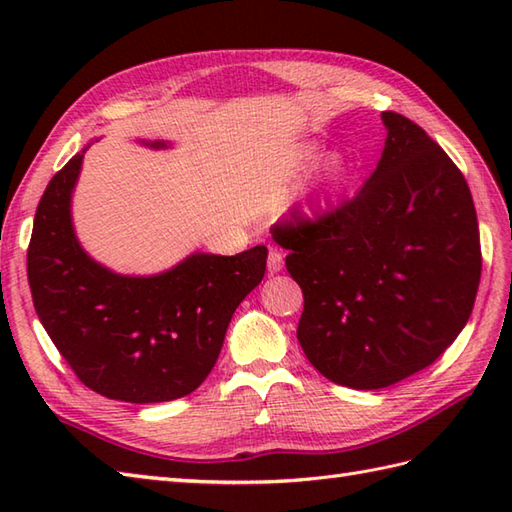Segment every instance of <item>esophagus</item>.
Here are the masks:
<instances>
[{
    "label": "esophagus",
    "mask_w": 512,
    "mask_h": 512,
    "mask_svg": "<svg viewBox=\"0 0 512 512\" xmlns=\"http://www.w3.org/2000/svg\"><path fill=\"white\" fill-rule=\"evenodd\" d=\"M281 268H284V250L270 248V255H268V273H279Z\"/></svg>",
    "instance_id": "esophagus-1"
}]
</instances>
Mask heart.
<instances>
[{"mask_svg":"<svg viewBox=\"0 0 512 512\" xmlns=\"http://www.w3.org/2000/svg\"><path fill=\"white\" fill-rule=\"evenodd\" d=\"M317 158H319V151H317V149H306V151H303V154H301V160H303V162H314Z\"/></svg>","mask_w":512,"mask_h":512,"instance_id":"1","label":"heart"}]
</instances>
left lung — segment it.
<instances>
[{
	"instance_id": "obj_1",
	"label": "left lung",
	"mask_w": 512,
	"mask_h": 512,
	"mask_svg": "<svg viewBox=\"0 0 512 512\" xmlns=\"http://www.w3.org/2000/svg\"><path fill=\"white\" fill-rule=\"evenodd\" d=\"M383 123V156L354 198L270 228L303 292V352L354 389L436 363L469 321L482 275L462 171L407 116L383 112Z\"/></svg>"
}]
</instances>
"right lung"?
Segmentation results:
<instances>
[{"instance_id":"1","label":"right lung","mask_w":512,"mask_h":512,"mask_svg":"<svg viewBox=\"0 0 512 512\" xmlns=\"http://www.w3.org/2000/svg\"><path fill=\"white\" fill-rule=\"evenodd\" d=\"M81 160L76 154L54 173L35 213L28 284L39 321L96 394L138 405L187 396L213 369L235 308L264 279L268 248L198 253L158 277L114 275L72 231Z\"/></svg>"}]
</instances>
